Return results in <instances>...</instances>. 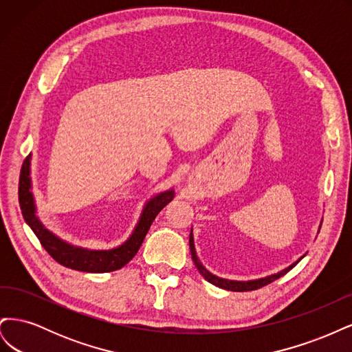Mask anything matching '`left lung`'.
<instances>
[{
  "instance_id": "obj_1",
  "label": "left lung",
  "mask_w": 352,
  "mask_h": 352,
  "mask_svg": "<svg viewBox=\"0 0 352 352\" xmlns=\"http://www.w3.org/2000/svg\"><path fill=\"white\" fill-rule=\"evenodd\" d=\"M189 248H190V255H192V260L195 263V267L198 269V272L202 274V278H204L207 282L212 283L214 286H219L221 287V289H228V291H233V292H247V291H255V289H260V287L269 285L272 282H274L276 279L282 278L283 274H286L287 272H289L294 265L300 261L298 260L295 264L289 265V267L276 273V274H272V276H267V278H263V279H257V280H248V282H235V280H228V279H221V278H217V276L211 274L204 265H202L197 257L195 254V247H194V236H192V232H190L189 235Z\"/></svg>"
}]
</instances>
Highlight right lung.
<instances>
[{"instance_id": "right-lung-1", "label": "right lung", "mask_w": 352, "mask_h": 352, "mask_svg": "<svg viewBox=\"0 0 352 352\" xmlns=\"http://www.w3.org/2000/svg\"><path fill=\"white\" fill-rule=\"evenodd\" d=\"M30 160L26 158L22 166L19 180V204L25 221L34 230L36 238L39 239L42 247L54 258L58 264L65 265L72 270L88 272V273H107L122 269L123 265L129 263L140 250L144 242L146 232L150 230L154 219L162 211L170 201L173 199V190H166V192L158 194L153 199L146 202L142 211V216L138 221V225L132 233V236L127 239L123 245L113 250H87L73 247V245L61 241L56 235H52L47 230L42 223L35 216V202L30 192Z\"/></svg>"}]
</instances>
